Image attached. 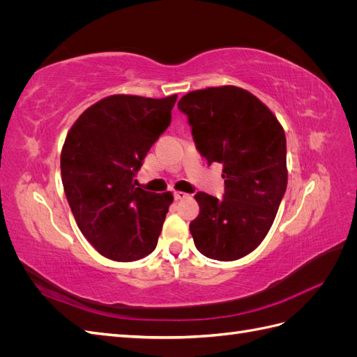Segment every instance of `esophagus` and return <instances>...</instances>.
I'll use <instances>...</instances> for the list:
<instances>
[{
	"mask_svg": "<svg viewBox=\"0 0 357 357\" xmlns=\"http://www.w3.org/2000/svg\"><path fill=\"white\" fill-rule=\"evenodd\" d=\"M188 197L189 195H188V193H185V192H174V199L176 201H181V199H185Z\"/></svg>",
	"mask_w": 357,
	"mask_h": 357,
	"instance_id": "esophagus-1",
	"label": "esophagus"
}]
</instances>
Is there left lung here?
Masks as SVG:
<instances>
[{
  "label": "left lung",
  "mask_w": 357,
  "mask_h": 357,
  "mask_svg": "<svg viewBox=\"0 0 357 357\" xmlns=\"http://www.w3.org/2000/svg\"><path fill=\"white\" fill-rule=\"evenodd\" d=\"M178 110L201 156L223 165L225 195H195L201 210L189 225L193 241L204 256L236 261L262 243L284 197V131L264 102L236 86L189 92Z\"/></svg>",
  "instance_id": "left-lung-1"
}]
</instances>
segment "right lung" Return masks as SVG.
<instances>
[{
  "label": "right lung",
  "instance_id": "right-lung-1",
  "mask_svg": "<svg viewBox=\"0 0 357 357\" xmlns=\"http://www.w3.org/2000/svg\"><path fill=\"white\" fill-rule=\"evenodd\" d=\"M176 100L107 96L82 113L63 143L62 185L74 219L112 261H137L158 244L174 197L137 188L135 176L169 126Z\"/></svg>",
  "mask_w": 357,
  "mask_h": 357
}]
</instances>
